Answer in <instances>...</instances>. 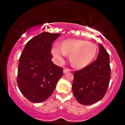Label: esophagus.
<instances>
[{
  "label": "esophagus",
  "instance_id": "1",
  "mask_svg": "<svg viewBox=\"0 0 125 125\" xmlns=\"http://www.w3.org/2000/svg\"><path fill=\"white\" fill-rule=\"evenodd\" d=\"M70 71H71V69H68V68H64V69H63L64 73H65L68 72H70Z\"/></svg>",
  "mask_w": 125,
  "mask_h": 125
}]
</instances>
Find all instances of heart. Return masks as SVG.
Masks as SVG:
<instances>
[{
  "label": "heart",
  "instance_id": "heart-1",
  "mask_svg": "<svg viewBox=\"0 0 125 125\" xmlns=\"http://www.w3.org/2000/svg\"><path fill=\"white\" fill-rule=\"evenodd\" d=\"M97 52L96 44L92 42L82 40H67L61 46L56 43L52 53L58 61L62 62L66 54H71L70 61L74 67L82 68L91 62Z\"/></svg>",
  "mask_w": 125,
  "mask_h": 125
}]
</instances>
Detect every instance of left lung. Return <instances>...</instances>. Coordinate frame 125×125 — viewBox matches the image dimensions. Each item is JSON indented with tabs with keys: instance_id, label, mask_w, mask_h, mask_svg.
Returning a JSON list of instances; mask_svg holds the SVG:
<instances>
[{
	"instance_id": "obj_1",
	"label": "left lung",
	"mask_w": 125,
	"mask_h": 125,
	"mask_svg": "<svg viewBox=\"0 0 125 125\" xmlns=\"http://www.w3.org/2000/svg\"><path fill=\"white\" fill-rule=\"evenodd\" d=\"M99 53L91 64L74 72L72 90L79 104H92L101 100L106 93L110 80L109 54L99 43Z\"/></svg>"
}]
</instances>
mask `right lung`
I'll list each match as a JSON object with an SVG mask.
<instances>
[{"label": "right lung", "instance_id": "add662e5", "mask_svg": "<svg viewBox=\"0 0 125 125\" xmlns=\"http://www.w3.org/2000/svg\"><path fill=\"white\" fill-rule=\"evenodd\" d=\"M60 33L43 32L26 44L19 58L17 83L20 91L33 103L44 102L53 92L63 68L52 61V44Z\"/></svg>", "mask_w": 125, "mask_h": 125}]
</instances>
